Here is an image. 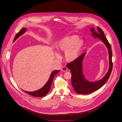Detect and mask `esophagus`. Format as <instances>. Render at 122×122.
Segmentation results:
<instances>
[{
  "label": "esophagus",
  "instance_id": "34e87169",
  "mask_svg": "<svg viewBox=\"0 0 122 122\" xmlns=\"http://www.w3.org/2000/svg\"><path fill=\"white\" fill-rule=\"evenodd\" d=\"M61 71H66L68 70V69H67L66 67L63 66V67H61Z\"/></svg>",
  "mask_w": 122,
  "mask_h": 122
}]
</instances>
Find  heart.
Listing matches in <instances>:
<instances>
[{"instance_id": "heart-1", "label": "heart", "mask_w": 122, "mask_h": 122, "mask_svg": "<svg viewBox=\"0 0 122 122\" xmlns=\"http://www.w3.org/2000/svg\"><path fill=\"white\" fill-rule=\"evenodd\" d=\"M80 38L77 36H70L61 38L56 44L57 50L65 52V59L67 62L75 61L79 56L84 46L83 41H79ZM56 57H59L56 53Z\"/></svg>"}]
</instances>
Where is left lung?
<instances>
[{"instance_id":"left-lung-1","label":"left lung","mask_w":122,"mask_h":122,"mask_svg":"<svg viewBox=\"0 0 122 122\" xmlns=\"http://www.w3.org/2000/svg\"><path fill=\"white\" fill-rule=\"evenodd\" d=\"M98 32H97L94 28L91 27L90 31L92 36L95 38H99L106 46L108 50L109 58V68L105 76L101 80L91 82L86 79L83 72V61L86 52L84 53L78 57L75 61L67 65L69 69L71 70V85L75 91L79 94H88L94 92L102 87L108 81L112 68V51L111 46L106 37L104 36L103 31L97 27Z\"/></svg>"}]
</instances>
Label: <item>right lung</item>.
I'll return each instance as SVG.
<instances>
[{
  "label": "right lung",
  "mask_w": 122,
  "mask_h": 122,
  "mask_svg": "<svg viewBox=\"0 0 122 122\" xmlns=\"http://www.w3.org/2000/svg\"><path fill=\"white\" fill-rule=\"evenodd\" d=\"M27 30L26 28H22L19 32H18L13 40V42L18 38H19L20 36L22 35L24 33H25ZM60 71V70H55L53 71L50 76L49 79H48V81L46 83V84L40 89H38V90L35 91H33V92H28V91H26L23 90L24 92H25V93L35 97H42L46 96L48 92L50 91L51 89V84L52 83V81L55 77V76L58 74V72Z\"/></svg>",
  "instance_id": "1"
}]
</instances>
